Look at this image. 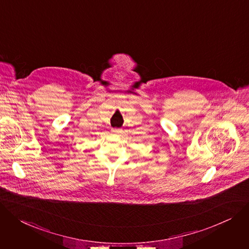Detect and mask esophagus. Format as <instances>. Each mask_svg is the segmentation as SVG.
<instances>
[{"mask_svg":"<svg viewBox=\"0 0 249 249\" xmlns=\"http://www.w3.org/2000/svg\"><path fill=\"white\" fill-rule=\"evenodd\" d=\"M112 131H113V133H114V134H119L121 132L119 129H112Z\"/></svg>","mask_w":249,"mask_h":249,"instance_id":"1","label":"esophagus"}]
</instances>
